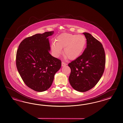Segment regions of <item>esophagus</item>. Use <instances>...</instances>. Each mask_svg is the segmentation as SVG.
I'll return each mask as SVG.
<instances>
[{"label": "esophagus", "instance_id": "1", "mask_svg": "<svg viewBox=\"0 0 123 123\" xmlns=\"http://www.w3.org/2000/svg\"><path fill=\"white\" fill-rule=\"evenodd\" d=\"M67 63H65V62H62V67H64V66H67Z\"/></svg>", "mask_w": 123, "mask_h": 123}]
</instances>
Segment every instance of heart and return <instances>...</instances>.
I'll list each match as a JSON object with an SVG mask.
<instances>
[{
  "instance_id": "heart-1",
  "label": "heart",
  "mask_w": 123,
  "mask_h": 123,
  "mask_svg": "<svg viewBox=\"0 0 123 123\" xmlns=\"http://www.w3.org/2000/svg\"><path fill=\"white\" fill-rule=\"evenodd\" d=\"M86 40L84 35L64 33L59 35L56 42L51 44V49L54 55L58 57L62 53L70 59H74L80 56L84 50Z\"/></svg>"
}]
</instances>
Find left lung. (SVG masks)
<instances>
[{"instance_id":"obj_1","label":"left lung","mask_w":123,"mask_h":123,"mask_svg":"<svg viewBox=\"0 0 123 123\" xmlns=\"http://www.w3.org/2000/svg\"><path fill=\"white\" fill-rule=\"evenodd\" d=\"M87 47L76 59L69 63L71 72L69 80L78 91H88L93 88L102 77L105 63V53L101 43L88 33H83Z\"/></svg>"}]
</instances>
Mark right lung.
I'll return each instance as SVG.
<instances>
[{
	"label": "right lung",
	"mask_w": 123,
	"mask_h": 123,
	"mask_svg": "<svg viewBox=\"0 0 123 123\" xmlns=\"http://www.w3.org/2000/svg\"><path fill=\"white\" fill-rule=\"evenodd\" d=\"M53 33L45 32L27 37L21 41L17 50L18 71L25 84L35 91L48 89L61 67V61L49 53L48 37Z\"/></svg>",
	"instance_id": "add662e5"
}]
</instances>
